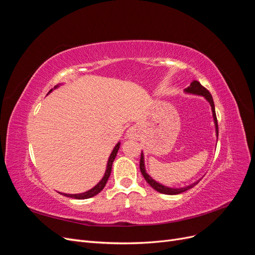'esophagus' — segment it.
<instances>
[{
    "label": "esophagus",
    "mask_w": 255,
    "mask_h": 255,
    "mask_svg": "<svg viewBox=\"0 0 255 255\" xmlns=\"http://www.w3.org/2000/svg\"><path fill=\"white\" fill-rule=\"evenodd\" d=\"M127 137L128 138V139H136V138L138 137L137 130L135 128H128V132H127Z\"/></svg>",
    "instance_id": "obj_1"
}]
</instances>
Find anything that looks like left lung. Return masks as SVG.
<instances>
[{
  "label": "left lung",
  "mask_w": 255,
  "mask_h": 255,
  "mask_svg": "<svg viewBox=\"0 0 255 255\" xmlns=\"http://www.w3.org/2000/svg\"><path fill=\"white\" fill-rule=\"evenodd\" d=\"M184 92L185 94H188V95H195V96H201V97H204V99L206 100V101L210 103L211 105V109H212V114H213V119H214V123H215V130H216V137H217L218 139V123H217V117H216V112H215V104H214V100H213V97L212 95L210 94V91H208L206 88H204L201 84H200L198 81H192L190 83L189 86L184 89ZM140 171H141V174L143 175L144 180L146 181V183H148L150 186L155 189L156 191L160 192V194H164V195H179V194H182V192L186 191L190 188H192L195 186V185H197L199 183V181L201 180H198L196 182H194L192 184H189L187 185V186H183V187H179V188H175V187H169V186H166V185H163L158 183L157 181H155L153 179V177L146 172L145 170V165H144V155H143V152L141 151V157H140Z\"/></svg>",
  "instance_id": "obj_1"
}]
</instances>
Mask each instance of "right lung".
I'll use <instances>...</instances> for the list:
<instances>
[{
    "mask_svg": "<svg viewBox=\"0 0 255 255\" xmlns=\"http://www.w3.org/2000/svg\"><path fill=\"white\" fill-rule=\"evenodd\" d=\"M60 85H61V84L56 85V86L54 87V89L58 88V87L60 86ZM54 89H51V90L48 92V95L51 94V92H52ZM119 148H120V141H119L117 144H116L115 148L113 149V151H112V153H111V155H110V157H109V160H107L105 173H104L102 179L100 180V182L96 185V186H94L91 189H89V190H87V191L82 192V194H74V195H72V194H64V192H60V194L64 195L65 197L73 198V199H79V200H84V199H89V198L95 197V196H97V195L99 194V192H101V191L103 190V188L105 187V185H106L107 181H109V177H110L111 172H112L113 163H114V160H115L116 156H117V153H118Z\"/></svg>",
    "mask_w": 255,
    "mask_h": 255,
    "instance_id": "add662e5",
    "label": "right lung"
}]
</instances>
